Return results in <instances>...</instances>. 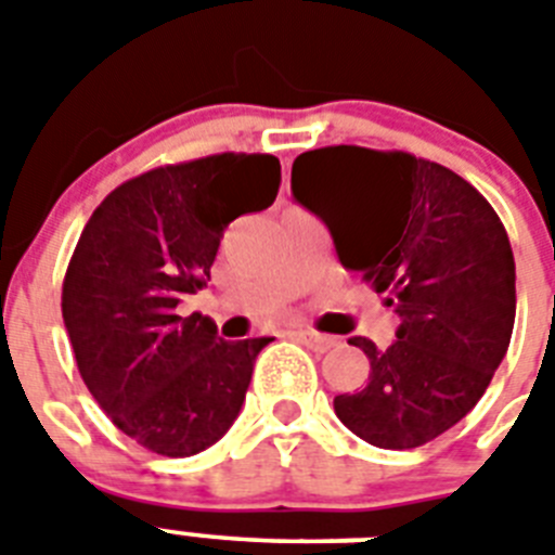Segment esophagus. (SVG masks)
<instances>
[{"label":"esophagus","instance_id":"esophagus-1","mask_svg":"<svg viewBox=\"0 0 555 555\" xmlns=\"http://www.w3.org/2000/svg\"><path fill=\"white\" fill-rule=\"evenodd\" d=\"M294 336H297V341H302V345L313 352H325L338 345L336 336H327V333H317V331H297Z\"/></svg>","mask_w":555,"mask_h":555}]
</instances>
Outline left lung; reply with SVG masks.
I'll return each instance as SVG.
<instances>
[{
	"mask_svg": "<svg viewBox=\"0 0 555 555\" xmlns=\"http://www.w3.org/2000/svg\"><path fill=\"white\" fill-rule=\"evenodd\" d=\"M297 203L331 228L338 261L400 317L370 358V384L333 400L364 442L411 450L475 409L512 341L517 288L500 217L448 166L400 150L338 144L297 155Z\"/></svg>",
	"mask_w": 555,
	"mask_h": 555,
	"instance_id": "1",
	"label": "left lung"
}]
</instances>
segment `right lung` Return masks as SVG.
<instances>
[{
    "label": "right lung",
    "instance_id": "add662e5",
    "mask_svg": "<svg viewBox=\"0 0 555 555\" xmlns=\"http://www.w3.org/2000/svg\"><path fill=\"white\" fill-rule=\"evenodd\" d=\"M278 185L281 160L261 152L166 164L113 189L82 228L63 278L68 341L100 409L152 453H199L242 411L272 338L224 341L178 306L208 286L224 228L269 208Z\"/></svg>",
    "mask_w": 555,
    "mask_h": 555
}]
</instances>
